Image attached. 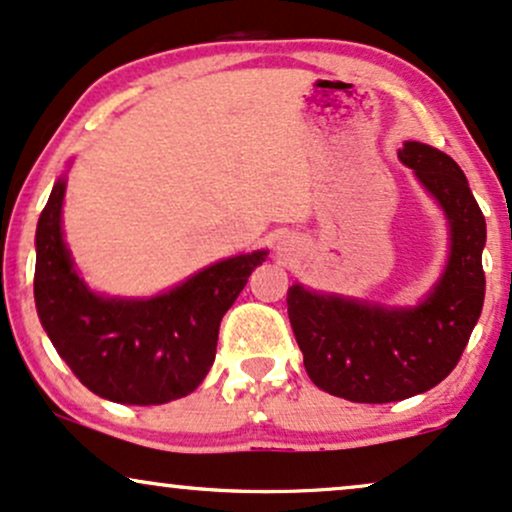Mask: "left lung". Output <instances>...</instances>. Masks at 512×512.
<instances>
[{
	"label": "left lung",
	"instance_id": "obj_1",
	"mask_svg": "<svg viewBox=\"0 0 512 512\" xmlns=\"http://www.w3.org/2000/svg\"><path fill=\"white\" fill-rule=\"evenodd\" d=\"M400 160L436 198L450 225V256L422 304L388 309L302 285L287 290V314L318 388L350 402H398L438 386L460 362L484 306L486 220L458 162L407 141Z\"/></svg>",
	"mask_w": 512,
	"mask_h": 512
}]
</instances>
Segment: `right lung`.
I'll list each match as a JSON object with an SVG mask.
<instances>
[{"label":"right lung","mask_w":512,"mask_h":512,"mask_svg":"<svg viewBox=\"0 0 512 512\" xmlns=\"http://www.w3.org/2000/svg\"><path fill=\"white\" fill-rule=\"evenodd\" d=\"M64 191L57 179L35 232V306L54 350L105 400L162 405L194 393L215 362L222 316L268 251L213 263L158 297H100L64 244Z\"/></svg>","instance_id":"obj_1"}]
</instances>
